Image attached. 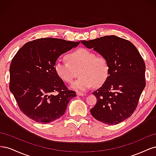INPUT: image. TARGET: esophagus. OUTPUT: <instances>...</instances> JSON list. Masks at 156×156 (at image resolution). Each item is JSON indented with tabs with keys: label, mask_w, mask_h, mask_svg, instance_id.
<instances>
[{
	"label": "esophagus",
	"mask_w": 156,
	"mask_h": 156,
	"mask_svg": "<svg viewBox=\"0 0 156 156\" xmlns=\"http://www.w3.org/2000/svg\"><path fill=\"white\" fill-rule=\"evenodd\" d=\"M76 94H77V96H83L85 95V94H84V93L80 92H77Z\"/></svg>",
	"instance_id": "obj_1"
}]
</instances>
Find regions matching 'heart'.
Returning a JSON list of instances; mask_svg holds the SVG:
<instances>
[{"mask_svg": "<svg viewBox=\"0 0 156 156\" xmlns=\"http://www.w3.org/2000/svg\"><path fill=\"white\" fill-rule=\"evenodd\" d=\"M68 62L58 60L55 71L59 78L66 83H71L77 76L79 77L72 85L77 90L87 91L94 84L100 86L109 73L108 61L103 55H96L93 51L80 48L66 56Z\"/></svg>", "mask_w": 156, "mask_h": 156, "instance_id": "b5f03b06", "label": "heart"}]
</instances>
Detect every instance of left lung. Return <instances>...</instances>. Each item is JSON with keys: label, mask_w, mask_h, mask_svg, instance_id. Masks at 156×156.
<instances>
[{"label": "left lung", "mask_w": 156, "mask_h": 156, "mask_svg": "<svg viewBox=\"0 0 156 156\" xmlns=\"http://www.w3.org/2000/svg\"><path fill=\"white\" fill-rule=\"evenodd\" d=\"M81 42L105 56L109 66L106 81L92 92L98 102L91 115L106 124H119L134 112L145 88L144 60L131 42L115 35Z\"/></svg>", "instance_id": "obj_1"}]
</instances>
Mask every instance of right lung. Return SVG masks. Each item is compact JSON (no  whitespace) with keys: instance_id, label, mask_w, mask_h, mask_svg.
I'll use <instances>...</instances> for the list:
<instances>
[{"instance_id":"right-lung-1","label":"right lung","mask_w":156,"mask_h":156,"mask_svg":"<svg viewBox=\"0 0 156 156\" xmlns=\"http://www.w3.org/2000/svg\"><path fill=\"white\" fill-rule=\"evenodd\" d=\"M80 41L45 37L26 43L13 58L10 90L20 109L29 119L46 124L62 116L76 96L55 71L59 56Z\"/></svg>"}]
</instances>
